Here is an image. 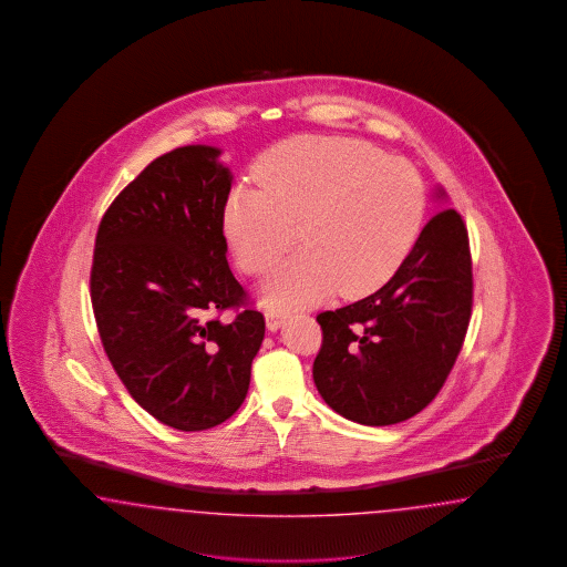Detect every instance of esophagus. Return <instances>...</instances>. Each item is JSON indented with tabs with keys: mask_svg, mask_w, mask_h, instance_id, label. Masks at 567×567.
<instances>
[{
	"mask_svg": "<svg viewBox=\"0 0 567 567\" xmlns=\"http://www.w3.org/2000/svg\"><path fill=\"white\" fill-rule=\"evenodd\" d=\"M282 322H285V315L280 310H274V308L266 310V324L270 331H278Z\"/></svg>",
	"mask_w": 567,
	"mask_h": 567,
	"instance_id": "34e87169",
	"label": "esophagus"
}]
</instances>
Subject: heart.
Here are the masks:
<instances>
[{
	"label": "heart",
	"instance_id": "b5f03b06",
	"mask_svg": "<svg viewBox=\"0 0 567 567\" xmlns=\"http://www.w3.org/2000/svg\"><path fill=\"white\" fill-rule=\"evenodd\" d=\"M261 187L236 185L224 227L238 266L264 274L280 264L264 297L274 308L308 306L338 289L378 291L413 247L426 208L420 175L403 159L350 136H299L257 164Z\"/></svg>",
	"mask_w": 567,
	"mask_h": 567
}]
</instances>
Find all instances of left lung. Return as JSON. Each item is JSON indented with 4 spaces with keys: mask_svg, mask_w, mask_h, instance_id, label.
<instances>
[{
    "mask_svg": "<svg viewBox=\"0 0 567 567\" xmlns=\"http://www.w3.org/2000/svg\"><path fill=\"white\" fill-rule=\"evenodd\" d=\"M473 312L468 229L443 208L380 291L320 312L312 375L346 420L390 426L420 413L445 384Z\"/></svg>",
    "mask_w": 567,
    "mask_h": 567,
    "instance_id": "obj_1",
    "label": "left lung"
}]
</instances>
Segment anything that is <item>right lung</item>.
I'll return each instance as SVG.
<instances>
[{"label":"right lung","instance_id":"add662e5","mask_svg":"<svg viewBox=\"0 0 567 567\" xmlns=\"http://www.w3.org/2000/svg\"><path fill=\"white\" fill-rule=\"evenodd\" d=\"M206 145L150 162L105 210L92 255L96 329L141 408L183 432L243 405L266 320L227 266L231 175ZM234 309V321L220 315Z\"/></svg>","mask_w":567,"mask_h":567}]
</instances>
